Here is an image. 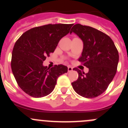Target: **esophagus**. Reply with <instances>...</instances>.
I'll return each instance as SVG.
<instances>
[{
	"instance_id": "esophagus-1",
	"label": "esophagus",
	"mask_w": 128,
	"mask_h": 128,
	"mask_svg": "<svg viewBox=\"0 0 128 128\" xmlns=\"http://www.w3.org/2000/svg\"><path fill=\"white\" fill-rule=\"evenodd\" d=\"M72 70H73V68L71 67L70 66H68V72H71V71Z\"/></svg>"
}]
</instances>
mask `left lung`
<instances>
[{
  "instance_id": "obj_1",
  "label": "left lung",
  "mask_w": 128,
  "mask_h": 128,
  "mask_svg": "<svg viewBox=\"0 0 128 128\" xmlns=\"http://www.w3.org/2000/svg\"><path fill=\"white\" fill-rule=\"evenodd\" d=\"M71 30L70 33L76 34L83 43L78 60L89 70L85 74L74 68L79 77L72 82V87L82 97L96 98L107 89L116 74L118 50L110 37L95 28L78 24Z\"/></svg>"
}]
</instances>
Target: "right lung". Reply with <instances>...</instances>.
I'll list each match as a JSON object with an SVG mask.
<instances>
[{"label":"right lung","mask_w":128,"mask_h":128,"mask_svg":"<svg viewBox=\"0 0 128 128\" xmlns=\"http://www.w3.org/2000/svg\"><path fill=\"white\" fill-rule=\"evenodd\" d=\"M74 24H48L25 32L16 42L12 52L11 69L20 88L33 98L50 94L60 76L66 73L63 65L49 68L43 63L59 42L69 33Z\"/></svg>","instance_id":"obj_1"}]
</instances>
